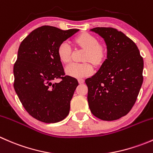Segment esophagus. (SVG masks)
<instances>
[{
	"label": "esophagus",
	"mask_w": 153,
	"mask_h": 153,
	"mask_svg": "<svg viewBox=\"0 0 153 153\" xmlns=\"http://www.w3.org/2000/svg\"><path fill=\"white\" fill-rule=\"evenodd\" d=\"M84 80L82 79V78H79V79H78V83H79V84H84Z\"/></svg>",
	"instance_id": "esophagus-1"
}]
</instances>
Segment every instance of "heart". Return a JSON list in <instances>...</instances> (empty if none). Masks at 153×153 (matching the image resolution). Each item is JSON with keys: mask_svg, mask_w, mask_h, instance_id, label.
<instances>
[{"mask_svg": "<svg viewBox=\"0 0 153 153\" xmlns=\"http://www.w3.org/2000/svg\"><path fill=\"white\" fill-rule=\"evenodd\" d=\"M75 43L79 47L86 49L83 61H91L94 64H100L106 57V49L103 45L98 44L96 38L92 35L84 33L75 38ZM72 49L67 41L61 43L58 48V55L60 61L64 64H68L71 60ZM93 71L92 65L89 62L84 64H71L65 69L68 75L75 78L88 76Z\"/></svg>", "mask_w": 153, "mask_h": 153, "instance_id": "obj_1", "label": "heart"}]
</instances>
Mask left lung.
Wrapping results in <instances>:
<instances>
[{
    "label": "left lung",
    "instance_id": "1",
    "mask_svg": "<svg viewBox=\"0 0 153 153\" xmlns=\"http://www.w3.org/2000/svg\"><path fill=\"white\" fill-rule=\"evenodd\" d=\"M91 31L104 39L107 58L99 70L86 79L91 112L103 121L126 115L137 100L143 83V60L136 44L122 32L112 27Z\"/></svg>",
    "mask_w": 153,
    "mask_h": 153
}]
</instances>
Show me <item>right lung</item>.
<instances>
[{
  "label": "right lung",
  "mask_w": 153,
  "mask_h": 153,
  "mask_svg": "<svg viewBox=\"0 0 153 153\" xmlns=\"http://www.w3.org/2000/svg\"><path fill=\"white\" fill-rule=\"evenodd\" d=\"M78 31L42 26L20 44L13 68L14 89L27 112L38 121L59 122L69 114L78 82L65 75L58 48ZM56 79L61 81L55 82Z\"/></svg>",
  "instance_id": "1"
}]
</instances>
